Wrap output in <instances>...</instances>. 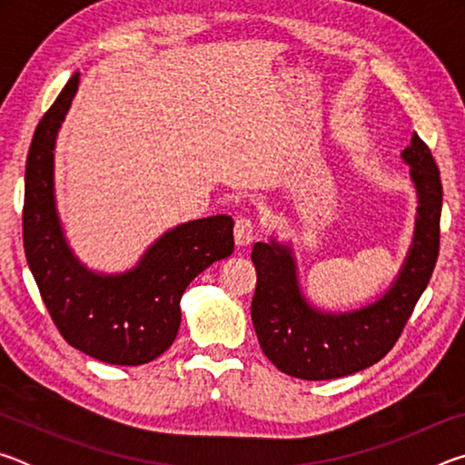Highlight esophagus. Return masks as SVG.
Instances as JSON below:
<instances>
[{"instance_id":"34e87169","label":"esophagus","mask_w":465,"mask_h":465,"mask_svg":"<svg viewBox=\"0 0 465 465\" xmlns=\"http://www.w3.org/2000/svg\"><path fill=\"white\" fill-rule=\"evenodd\" d=\"M254 222L248 217H242L235 222L233 225V238H235V246L238 248H246L254 240Z\"/></svg>"}]
</instances>
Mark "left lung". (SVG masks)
<instances>
[{
	"mask_svg": "<svg viewBox=\"0 0 465 465\" xmlns=\"http://www.w3.org/2000/svg\"><path fill=\"white\" fill-rule=\"evenodd\" d=\"M419 196L414 238L391 287L359 310L322 312L299 287L293 250L287 243L256 242V293L252 324L258 342L279 371L299 380H336L381 361L402 334L427 289L439 256V222L443 188L430 149L416 135L402 152Z\"/></svg>",
	"mask_w": 465,
	"mask_h": 465,
	"instance_id": "left-lung-1",
	"label": "left lung"
}]
</instances>
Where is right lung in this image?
<instances>
[{
	"instance_id": "1",
	"label": "right lung",
	"mask_w": 465,
	"mask_h": 465,
	"mask_svg": "<svg viewBox=\"0 0 465 465\" xmlns=\"http://www.w3.org/2000/svg\"><path fill=\"white\" fill-rule=\"evenodd\" d=\"M80 85L74 74L35 131L25 178V252L61 336L102 363L143 365L168 351L180 299L207 266L232 256L233 219L213 215L168 230L131 271L94 272L77 261L54 201V141Z\"/></svg>"
}]
</instances>
